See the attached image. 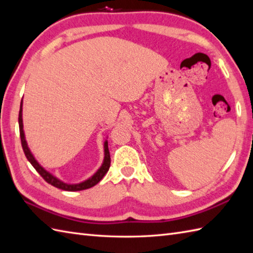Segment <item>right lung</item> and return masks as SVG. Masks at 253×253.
<instances>
[{
  "label": "right lung",
  "instance_id": "add662e5",
  "mask_svg": "<svg viewBox=\"0 0 253 253\" xmlns=\"http://www.w3.org/2000/svg\"><path fill=\"white\" fill-rule=\"evenodd\" d=\"M22 105H23V101L21 100L20 103V110H19V118H18V122H19V131H20V138H21V145H22V149L24 155H26L28 161L32 164L33 168L36 169V171L44 178V179L50 183L51 186L59 188L61 190L64 191H82V190H85L92 188L95 184L102 180V178L105 176V174L109 169L110 166V156H109V150H108V141L107 138L104 141V159L103 162L101 164L100 168L97 169V170L95 173L90 176L87 179L82 181V182H77V183H69L65 182L63 180H61L60 178H58L57 176H54L53 174H51L50 171H48L45 168H42L41 165V163L36 160V158L34 157V155L31 151V149L29 148V145L27 143L26 139V134H24V130H23V120H22Z\"/></svg>",
  "mask_w": 253,
  "mask_h": 253
}]
</instances>
